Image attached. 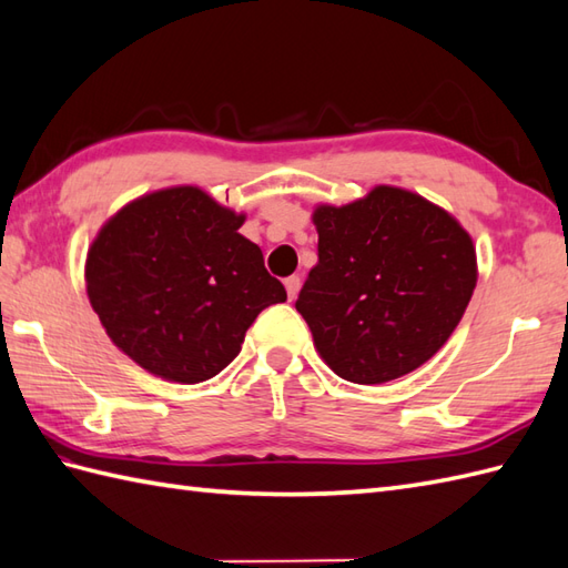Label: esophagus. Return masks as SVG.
I'll list each match as a JSON object with an SVG mask.
<instances>
[{"instance_id": "esophagus-1", "label": "esophagus", "mask_w": 568, "mask_h": 568, "mask_svg": "<svg viewBox=\"0 0 568 568\" xmlns=\"http://www.w3.org/2000/svg\"><path fill=\"white\" fill-rule=\"evenodd\" d=\"M300 285H302L300 275H290V278H285V290H287V297H290V300H295V297H297V293H300Z\"/></svg>"}]
</instances>
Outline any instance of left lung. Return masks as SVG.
I'll use <instances>...</instances> for the list:
<instances>
[{
  "instance_id": "8db88e82",
  "label": "left lung",
  "mask_w": 568,
  "mask_h": 568,
  "mask_svg": "<svg viewBox=\"0 0 568 568\" xmlns=\"http://www.w3.org/2000/svg\"><path fill=\"white\" fill-rule=\"evenodd\" d=\"M312 220L320 261L295 307L326 365L355 385H382L430 361L477 285L463 224L394 186L341 207L320 205Z\"/></svg>"
}]
</instances>
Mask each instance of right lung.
Listing matches in <instances>:
<instances>
[{"label":"right lung","instance_id":"1","mask_svg":"<svg viewBox=\"0 0 568 568\" xmlns=\"http://www.w3.org/2000/svg\"><path fill=\"white\" fill-rule=\"evenodd\" d=\"M242 224L195 186L142 195L103 224L87 254V295L128 358L195 385L240 355L263 310L287 300Z\"/></svg>","mask_w":568,"mask_h":568}]
</instances>
